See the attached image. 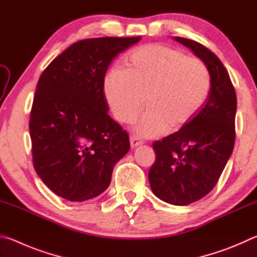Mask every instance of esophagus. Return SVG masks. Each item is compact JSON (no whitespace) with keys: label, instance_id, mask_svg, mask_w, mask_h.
I'll return each instance as SVG.
<instances>
[{"label":"esophagus","instance_id":"1","mask_svg":"<svg viewBox=\"0 0 257 257\" xmlns=\"http://www.w3.org/2000/svg\"><path fill=\"white\" fill-rule=\"evenodd\" d=\"M143 142L141 138L136 137V136H132L130 137V146H132V149H136L139 145H143Z\"/></svg>","mask_w":257,"mask_h":257}]
</instances>
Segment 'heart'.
Here are the masks:
<instances>
[{
  "instance_id": "heart-1",
  "label": "heart",
  "mask_w": 257,
  "mask_h": 257,
  "mask_svg": "<svg viewBox=\"0 0 257 257\" xmlns=\"http://www.w3.org/2000/svg\"><path fill=\"white\" fill-rule=\"evenodd\" d=\"M104 79V93L113 115L129 122L143 105L150 106L134 122L144 137L184 127L201 110L211 89V75L202 60L164 45H147L124 59Z\"/></svg>"
}]
</instances>
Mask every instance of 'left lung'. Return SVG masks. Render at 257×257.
Segmentation results:
<instances>
[{
	"mask_svg": "<svg viewBox=\"0 0 257 257\" xmlns=\"http://www.w3.org/2000/svg\"><path fill=\"white\" fill-rule=\"evenodd\" d=\"M206 64L211 89L201 110L179 132L154 142L149 172L152 191L172 205H188L210 193L234 145L237 96L220 59L199 43L175 37Z\"/></svg>",
	"mask_w": 257,
	"mask_h": 257,
	"instance_id": "obj_1",
	"label": "left lung"
}]
</instances>
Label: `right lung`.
Segmentation results:
<instances>
[{
	"label": "right lung",
	"instance_id": "add662e5",
	"mask_svg": "<svg viewBox=\"0 0 257 257\" xmlns=\"http://www.w3.org/2000/svg\"><path fill=\"white\" fill-rule=\"evenodd\" d=\"M141 40H82L43 71L29 121L33 163L58 196L71 202L98 196L128 153L127 132L107 114L104 77L112 60Z\"/></svg>",
	"mask_w": 257,
	"mask_h": 257
}]
</instances>
